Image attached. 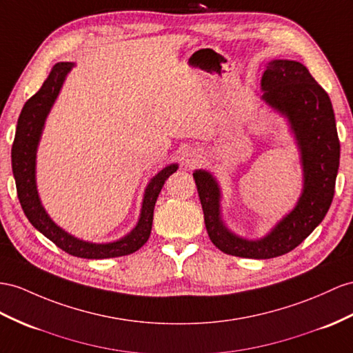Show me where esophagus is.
I'll return each mask as SVG.
<instances>
[{
  "label": "esophagus",
  "instance_id": "esophagus-1",
  "mask_svg": "<svg viewBox=\"0 0 353 353\" xmlns=\"http://www.w3.org/2000/svg\"><path fill=\"white\" fill-rule=\"evenodd\" d=\"M185 161H186V164H194V158H192V155H186Z\"/></svg>",
  "mask_w": 353,
  "mask_h": 353
}]
</instances>
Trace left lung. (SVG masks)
<instances>
[{
  "label": "left lung",
  "mask_w": 353,
  "mask_h": 353,
  "mask_svg": "<svg viewBox=\"0 0 353 353\" xmlns=\"http://www.w3.org/2000/svg\"><path fill=\"white\" fill-rule=\"evenodd\" d=\"M263 99L283 114L300 149L303 191L296 205L265 237L248 240L230 231L221 214V188L205 170L194 179L204 212L207 234L223 254L268 259L295 249L318 227L332 203L340 164V141L328 94L301 62L274 59L261 79Z\"/></svg>",
  "instance_id": "obj_1"
}]
</instances>
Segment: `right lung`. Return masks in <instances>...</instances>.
Instances as JSON below:
<instances>
[{
    "mask_svg": "<svg viewBox=\"0 0 353 353\" xmlns=\"http://www.w3.org/2000/svg\"><path fill=\"white\" fill-rule=\"evenodd\" d=\"M73 67V62H58L57 65H53L50 74L44 80L39 92L25 103L19 119H17L12 146V168L17 198H19L22 210L32 223V227L67 254L86 259H105L130 255L149 240L157 198L165 180L176 173L179 165H167L150 180L144 191L139 222L125 237L112 243H90L71 236L65 230L58 227L50 219L40 201L37 183H35V158H37V148L44 122H46L52 105L55 104L67 74Z\"/></svg>",
    "mask_w": 353,
    "mask_h": 353,
    "instance_id": "right-lung-1",
    "label": "right lung"
}]
</instances>
